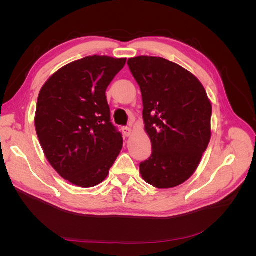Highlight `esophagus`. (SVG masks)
<instances>
[{
    "label": "esophagus",
    "instance_id": "esophagus-1",
    "mask_svg": "<svg viewBox=\"0 0 256 256\" xmlns=\"http://www.w3.org/2000/svg\"><path fill=\"white\" fill-rule=\"evenodd\" d=\"M122 134H125L126 136H130L131 134H132V130H131L129 127H124L122 128Z\"/></svg>",
    "mask_w": 256,
    "mask_h": 256
}]
</instances>
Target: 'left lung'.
Listing matches in <instances>:
<instances>
[{"mask_svg": "<svg viewBox=\"0 0 256 256\" xmlns=\"http://www.w3.org/2000/svg\"><path fill=\"white\" fill-rule=\"evenodd\" d=\"M128 66L140 85L152 147L140 164L142 178L158 189L177 187L196 171L210 141V100L196 76L173 62L141 56Z\"/></svg>", "mask_w": 256, "mask_h": 256, "instance_id": "8db88e82", "label": "left lung"}]
</instances>
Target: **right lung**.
I'll use <instances>...</instances> for the list:
<instances>
[{
  "mask_svg": "<svg viewBox=\"0 0 256 256\" xmlns=\"http://www.w3.org/2000/svg\"><path fill=\"white\" fill-rule=\"evenodd\" d=\"M126 60L92 56L72 62L54 72L38 95L35 128L44 156L78 187L102 182L122 148L106 90Z\"/></svg>",
  "mask_w": 256,
  "mask_h": 256,
  "instance_id": "1",
  "label": "right lung"
}]
</instances>
